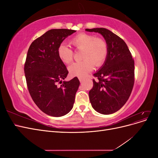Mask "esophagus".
Returning <instances> with one entry per match:
<instances>
[{
	"label": "esophagus",
	"mask_w": 158,
	"mask_h": 158,
	"mask_svg": "<svg viewBox=\"0 0 158 158\" xmlns=\"http://www.w3.org/2000/svg\"><path fill=\"white\" fill-rule=\"evenodd\" d=\"M78 79H79V80H80V82H82L83 81H84V79H83L82 78H78Z\"/></svg>",
	"instance_id": "1"
}]
</instances>
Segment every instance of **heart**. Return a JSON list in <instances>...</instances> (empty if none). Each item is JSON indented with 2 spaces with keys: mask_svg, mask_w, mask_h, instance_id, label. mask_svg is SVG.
Returning a JSON list of instances; mask_svg holds the SVG:
<instances>
[{
  "mask_svg": "<svg viewBox=\"0 0 158 158\" xmlns=\"http://www.w3.org/2000/svg\"><path fill=\"white\" fill-rule=\"evenodd\" d=\"M76 49L82 50L80 62H76L69 66L70 74L80 78L84 77L92 70L94 66H102L106 60L108 48L106 42L102 38L95 37L87 33H80L70 40ZM57 55L64 64H70L73 60V51L64 44L57 49Z\"/></svg>",
  "mask_w": 158,
  "mask_h": 158,
  "instance_id": "b5f03b06",
  "label": "heart"
}]
</instances>
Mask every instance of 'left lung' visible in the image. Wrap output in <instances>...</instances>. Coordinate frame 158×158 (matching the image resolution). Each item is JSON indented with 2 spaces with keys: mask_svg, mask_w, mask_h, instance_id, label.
I'll return each instance as SVG.
<instances>
[{
  "mask_svg": "<svg viewBox=\"0 0 158 158\" xmlns=\"http://www.w3.org/2000/svg\"><path fill=\"white\" fill-rule=\"evenodd\" d=\"M101 34L108 52L106 61L94 76V86L89 92L92 107L103 114L118 111L130 97L135 83V62L126 43L106 28L85 29Z\"/></svg>",
  "mask_w": 158,
  "mask_h": 158,
  "instance_id": "1",
  "label": "left lung"
}]
</instances>
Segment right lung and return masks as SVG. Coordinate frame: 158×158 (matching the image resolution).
<instances>
[{
  "label": "right lung",
  "instance_id": "right-lung-1",
  "mask_svg": "<svg viewBox=\"0 0 158 158\" xmlns=\"http://www.w3.org/2000/svg\"><path fill=\"white\" fill-rule=\"evenodd\" d=\"M76 31L50 30L33 41L27 51L24 73L28 90L37 106L52 117L64 116L71 111L80 85L77 77L63 82L69 71L57 55L62 42Z\"/></svg>",
  "mask_w": 158,
  "mask_h": 158
}]
</instances>
